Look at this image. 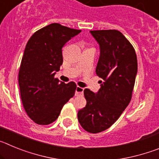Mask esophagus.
<instances>
[{"mask_svg":"<svg viewBox=\"0 0 159 159\" xmlns=\"http://www.w3.org/2000/svg\"><path fill=\"white\" fill-rule=\"evenodd\" d=\"M84 88H80V87H76V89H75V95H82L84 93Z\"/></svg>","mask_w":159,"mask_h":159,"instance_id":"esophagus-1","label":"esophagus"}]
</instances>
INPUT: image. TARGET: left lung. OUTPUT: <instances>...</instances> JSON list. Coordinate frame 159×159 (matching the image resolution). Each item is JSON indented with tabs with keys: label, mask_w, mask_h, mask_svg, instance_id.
<instances>
[{
	"label": "left lung",
	"mask_w": 159,
	"mask_h": 159,
	"mask_svg": "<svg viewBox=\"0 0 159 159\" xmlns=\"http://www.w3.org/2000/svg\"><path fill=\"white\" fill-rule=\"evenodd\" d=\"M90 32L99 45L95 72L102 80L96 93L84 91L87 105L78 111V120L84 130L95 134L109 128L130 103L138 62L134 48L119 31Z\"/></svg>",
	"instance_id": "1"
}]
</instances>
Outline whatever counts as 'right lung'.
Listing matches in <instances>:
<instances>
[{
	"mask_svg": "<svg viewBox=\"0 0 159 159\" xmlns=\"http://www.w3.org/2000/svg\"><path fill=\"white\" fill-rule=\"evenodd\" d=\"M81 30L53 23L36 31L28 41L20 67V92L24 108L37 124L57 120L75 95L76 84L55 78L63 64L62 48Z\"/></svg>",
	"mask_w": 159,
	"mask_h": 159,
	"instance_id": "right-lung-1",
	"label": "right lung"
}]
</instances>
